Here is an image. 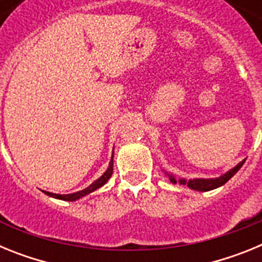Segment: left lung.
Masks as SVG:
<instances>
[{
	"label": "left lung",
	"mask_w": 262,
	"mask_h": 262,
	"mask_svg": "<svg viewBox=\"0 0 262 262\" xmlns=\"http://www.w3.org/2000/svg\"><path fill=\"white\" fill-rule=\"evenodd\" d=\"M244 163H245V160H243L242 163L237 164L235 168H232L231 170H228V172L224 173L223 176H221V177H217V178H194V180H185V178H180L178 182H180L181 185H187V187H190V189H193V190H198V191L212 190V189H216V187L226 184L228 180H231V178L237 173V170L242 168ZM166 174H168L170 182L177 184V180H176L174 176L169 174V173H166Z\"/></svg>",
	"instance_id": "1"
}]
</instances>
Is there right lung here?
I'll return each instance as SVG.
<instances>
[{"label":"right lung","instance_id":"obj_1","mask_svg":"<svg viewBox=\"0 0 262 262\" xmlns=\"http://www.w3.org/2000/svg\"><path fill=\"white\" fill-rule=\"evenodd\" d=\"M113 157H114V152H113ZM113 157H111V161L110 164H108L107 170H106V172L103 173L98 180H96L93 184L89 185L86 189H84V190L76 191V193L73 194H55V193H50V191H45V190H43V193L52 196V198H57V200H62V201H76V200H80L81 196H85L86 194L93 193L94 190H97V189H99L101 186H103V185L108 181V178L111 177V174H113Z\"/></svg>","mask_w":262,"mask_h":262}]
</instances>
